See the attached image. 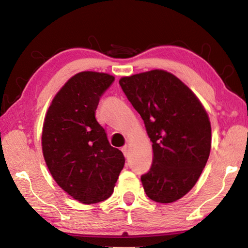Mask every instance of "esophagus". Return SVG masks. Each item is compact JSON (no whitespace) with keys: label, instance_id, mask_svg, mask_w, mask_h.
I'll return each instance as SVG.
<instances>
[{"label":"esophagus","instance_id":"obj_1","mask_svg":"<svg viewBox=\"0 0 248 248\" xmlns=\"http://www.w3.org/2000/svg\"><path fill=\"white\" fill-rule=\"evenodd\" d=\"M121 151H123V153L124 154V156H128V153H129V146L128 145H124L123 149H121Z\"/></svg>","mask_w":248,"mask_h":248}]
</instances>
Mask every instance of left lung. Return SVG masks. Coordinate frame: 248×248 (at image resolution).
I'll return each mask as SVG.
<instances>
[{
	"mask_svg": "<svg viewBox=\"0 0 248 248\" xmlns=\"http://www.w3.org/2000/svg\"><path fill=\"white\" fill-rule=\"evenodd\" d=\"M119 84L152 141V166L141 176L145 194L156 202H174L191 190L207 164V111L189 87L164 70L124 77Z\"/></svg>",
	"mask_w": 248,
	"mask_h": 248,
	"instance_id": "obj_1",
	"label": "left lung"
}]
</instances>
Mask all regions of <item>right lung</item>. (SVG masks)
<instances>
[{
    "mask_svg": "<svg viewBox=\"0 0 248 248\" xmlns=\"http://www.w3.org/2000/svg\"><path fill=\"white\" fill-rule=\"evenodd\" d=\"M115 78L84 71L54 96L45 117L41 144L53 179L82 203H97L114 192L124 165L120 150L109 144L95 118L99 98Z\"/></svg>",
    "mask_w": 248,
    "mask_h": 248,
    "instance_id": "obj_1",
    "label": "right lung"
}]
</instances>
